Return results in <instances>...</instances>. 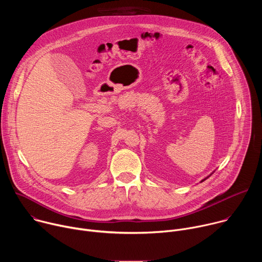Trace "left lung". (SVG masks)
<instances>
[{
    "label": "left lung",
    "instance_id": "obj_1",
    "mask_svg": "<svg viewBox=\"0 0 262 262\" xmlns=\"http://www.w3.org/2000/svg\"><path fill=\"white\" fill-rule=\"evenodd\" d=\"M213 172H214V171H213ZM213 172H212V173H211V174H213ZM211 174H210V175H208V176H207V177H205V178H204V179H202V180H201V181H200V182H203V181H204V180H206V179H207V178H208V177H209V176H211Z\"/></svg>",
    "mask_w": 262,
    "mask_h": 262
}]
</instances>
